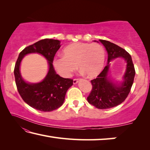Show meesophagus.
I'll return each instance as SVG.
<instances>
[{"label": "esophagus", "instance_id": "34e87169", "mask_svg": "<svg viewBox=\"0 0 150 150\" xmlns=\"http://www.w3.org/2000/svg\"><path fill=\"white\" fill-rule=\"evenodd\" d=\"M77 83H78V79H73V84H77Z\"/></svg>", "mask_w": 150, "mask_h": 150}]
</instances>
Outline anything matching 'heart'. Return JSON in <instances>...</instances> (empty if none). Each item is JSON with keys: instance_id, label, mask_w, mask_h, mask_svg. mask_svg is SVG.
I'll list each match as a JSON object with an SVG mask.
<instances>
[{"instance_id": "obj_1", "label": "heart", "mask_w": 150, "mask_h": 150, "mask_svg": "<svg viewBox=\"0 0 150 150\" xmlns=\"http://www.w3.org/2000/svg\"><path fill=\"white\" fill-rule=\"evenodd\" d=\"M63 57H55L53 66L63 77H69L78 69L87 77L93 78L102 71L105 52L98 44L77 42L68 45L62 51Z\"/></svg>"}]
</instances>
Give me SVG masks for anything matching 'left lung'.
Masks as SVG:
<instances>
[{"label":"left lung","instance_id":"obj_1","mask_svg":"<svg viewBox=\"0 0 150 150\" xmlns=\"http://www.w3.org/2000/svg\"><path fill=\"white\" fill-rule=\"evenodd\" d=\"M99 42L104 45L108 53L107 65L97 78L91 81L93 88L87 100L98 109H107L115 107L125 100L132 86L136 72L131 55L125 50L106 40H99ZM118 57L122 58L127 63L123 81L119 83L114 82L108 76L110 62Z\"/></svg>","mask_w":150,"mask_h":150}]
</instances>
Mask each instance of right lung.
<instances>
[{
    "mask_svg": "<svg viewBox=\"0 0 150 150\" xmlns=\"http://www.w3.org/2000/svg\"><path fill=\"white\" fill-rule=\"evenodd\" d=\"M59 40L44 39L25 47L20 53L15 64L14 74L17 89L26 103L36 110L50 112L59 108L65 100V94L73 81L60 77L55 71L52 62L61 47ZM39 53L47 59L49 69L47 76L39 83H28L22 78L20 63L25 55Z\"/></svg>",
    "mask_w": 150,
    "mask_h": 150,
    "instance_id": "obj_1",
    "label": "right lung"
}]
</instances>
